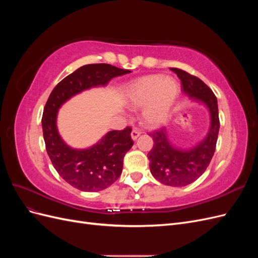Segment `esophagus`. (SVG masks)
Returning a JSON list of instances; mask_svg holds the SVG:
<instances>
[{
    "mask_svg": "<svg viewBox=\"0 0 258 258\" xmlns=\"http://www.w3.org/2000/svg\"><path fill=\"white\" fill-rule=\"evenodd\" d=\"M140 135H141V131H140L139 129H134L131 132V138L134 140H137L140 137Z\"/></svg>",
    "mask_w": 258,
    "mask_h": 258,
    "instance_id": "1",
    "label": "esophagus"
}]
</instances>
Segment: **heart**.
<instances>
[{
  "label": "heart",
  "instance_id": "1",
  "mask_svg": "<svg viewBox=\"0 0 258 258\" xmlns=\"http://www.w3.org/2000/svg\"><path fill=\"white\" fill-rule=\"evenodd\" d=\"M178 95V85L172 77L150 75L139 80L129 90V103L134 108L144 110V121L157 126L166 119Z\"/></svg>",
  "mask_w": 258,
  "mask_h": 258
}]
</instances>
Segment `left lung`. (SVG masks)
<instances>
[{
  "mask_svg": "<svg viewBox=\"0 0 258 258\" xmlns=\"http://www.w3.org/2000/svg\"><path fill=\"white\" fill-rule=\"evenodd\" d=\"M171 70L181 80L182 90L191 98L204 101L211 113V128L208 137L189 151L177 150L171 145L163 128L150 132L154 145L147 156L153 176L165 185L182 187L196 181L209 167L216 148L220 118L217 99L209 86L197 76L181 69L171 68Z\"/></svg>",
  "mask_w": 258,
  "mask_h": 258,
  "instance_id": "left-lung-1",
  "label": "left lung"
}]
</instances>
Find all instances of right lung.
<instances>
[{
    "mask_svg": "<svg viewBox=\"0 0 258 258\" xmlns=\"http://www.w3.org/2000/svg\"><path fill=\"white\" fill-rule=\"evenodd\" d=\"M130 72L107 63L83 66L57 84L45 104L42 126L46 151L59 175L77 189L103 190L118 179L124 155L134 145L132 128L110 131L99 143L87 150H73L62 141L57 131L58 108L76 93L106 85L113 77Z\"/></svg>",
    "mask_w": 258,
    "mask_h": 258,
    "instance_id": "obj_1",
    "label": "right lung"
}]
</instances>
